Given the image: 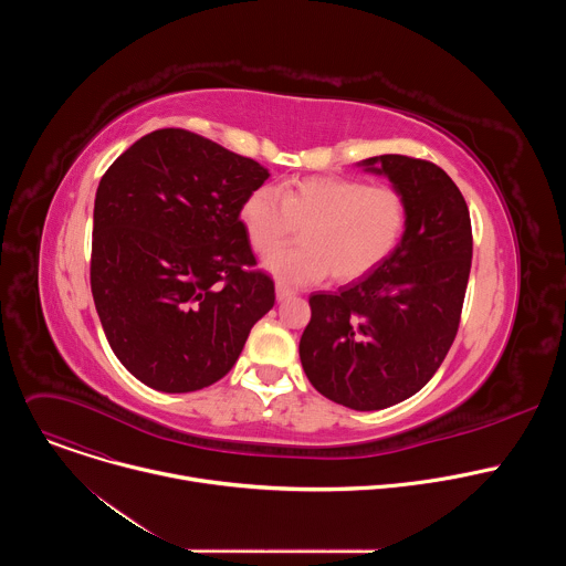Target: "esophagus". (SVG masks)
Returning a JSON list of instances; mask_svg holds the SVG:
<instances>
[{"mask_svg": "<svg viewBox=\"0 0 566 566\" xmlns=\"http://www.w3.org/2000/svg\"><path fill=\"white\" fill-rule=\"evenodd\" d=\"M275 295H277V300H280V302H284V300L295 297V291H293V289H289L286 284H277V286H275Z\"/></svg>", "mask_w": 566, "mask_h": 566, "instance_id": "34e87169", "label": "esophagus"}]
</instances>
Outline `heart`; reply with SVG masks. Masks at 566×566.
<instances>
[{"instance_id": "1", "label": "heart", "mask_w": 566, "mask_h": 566, "mask_svg": "<svg viewBox=\"0 0 566 566\" xmlns=\"http://www.w3.org/2000/svg\"><path fill=\"white\" fill-rule=\"evenodd\" d=\"M239 214L260 255H271L303 228L304 245L266 262L286 284H313L329 273L336 282H356L396 251L408 226V206L396 188L352 177L289 181L282 197L262 186L244 199Z\"/></svg>"}]
</instances>
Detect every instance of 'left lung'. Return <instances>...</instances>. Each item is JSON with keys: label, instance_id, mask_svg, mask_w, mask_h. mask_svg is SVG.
Instances as JSON below:
<instances>
[{"label": "left lung", "instance_id": "left-lung-1", "mask_svg": "<svg viewBox=\"0 0 566 566\" xmlns=\"http://www.w3.org/2000/svg\"><path fill=\"white\" fill-rule=\"evenodd\" d=\"M360 166L402 195L408 226L376 271L308 297L300 360L322 396L369 412L410 398L441 367L459 329L472 228L463 195L430 160L382 154Z\"/></svg>", "mask_w": 566, "mask_h": 566}]
</instances>
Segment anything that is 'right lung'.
<instances>
[{
    "instance_id": "obj_1",
    "label": "right lung",
    "mask_w": 566,
    "mask_h": 566,
    "mask_svg": "<svg viewBox=\"0 0 566 566\" xmlns=\"http://www.w3.org/2000/svg\"><path fill=\"white\" fill-rule=\"evenodd\" d=\"M269 179L258 160L188 129H156L103 175L92 293L112 352L151 389L223 378L275 304L239 219Z\"/></svg>"
}]
</instances>
